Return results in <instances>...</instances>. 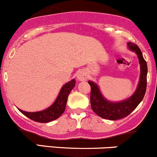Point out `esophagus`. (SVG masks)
<instances>
[{
  "label": "esophagus",
  "instance_id": "34e87169",
  "mask_svg": "<svg viewBox=\"0 0 157 157\" xmlns=\"http://www.w3.org/2000/svg\"><path fill=\"white\" fill-rule=\"evenodd\" d=\"M77 77L80 81H84L87 80V75L83 71H79L78 73L77 74Z\"/></svg>",
  "mask_w": 157,
  "mask_h": 157
}]
</instances>
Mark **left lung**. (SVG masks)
I'll return each instance as SVG.
<instances>
[{"instance_id":"8db88e82","label":"left lung","mask_w":157,"mask_h":157,"mask_svg":"<svg viewBox=\"0 0 157 157\" xmlns=\"http://www.w3.org/2000/svg\"><path fill=\"white\" fill-rule=\"evenodd\" d=\"M128 47L129 50L137 55L141 71L138 86L132 96L120 102L109 101L102 96L98 86L92 81H89L91 90L90 96L91 109L99 117L106 120H120L130 114L142 101L146 91L147 73L146 61L143 58L141 50L137 45L129 42Z\"/></svg>"}]
</instances>
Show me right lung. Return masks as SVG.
<instances>
[{
  "instance_id": "right-lung-1",
  "label": "right lung",
  "mask_w": 157,
  "mask_h": 157,
  "mask_svg": "<svg viewBox=\"0 0 157 157\" xmlns=\"http://www.w3.org/2000/svg\"><path fill=\"white\" fill-rule=\"evenodd\" d=\"M75 83H76V81L75 79H73L65 84L61 89L55 102L46 109L40 111H37V112H27V111H22L18 109L19 111L27 117L35 122L44 123V122L53 121L56 119L60 117L64 112L68 94L75 86Z\"/></svg>"
}]
</instances>
